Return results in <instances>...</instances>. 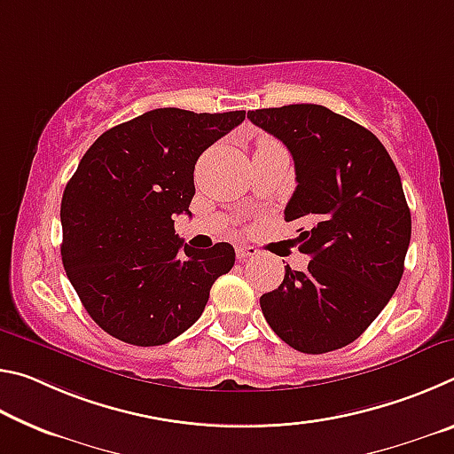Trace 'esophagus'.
<instances>
[{
    "instance_id": "obj_1",
    "label": "esophagus",
    "mask_w": 454,
    "mask_h": 454,
    "mask_svg": "<svg viewBox=\"0 0 454 454\" xmlns=\"http://www.w3.org/2000/svg\"><path fill=\"white\" fill-rule=\"evenodd\" d=\"M256 254H258V250L254 248V246H238V248H236V256L240 260L254 258Z\"/></svg>"
}]
</instances>
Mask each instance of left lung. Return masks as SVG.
<instances>
[{"instance_id":"left-lung-1","label":"left lung","mask_w":454,"mask_h":454,"mask_svg":"<svg viewBox=\"0 0 454 454\" xmlns=\"http://www.w3.org/2000/svg\"><path fill=\"white\" fill-rule=\"evenodd\" d=\"M248 118L292 153L298 186L284 218L302 222L298 250L312 258L306 272L286 266L260 309L292 348L322 355L347 347L403 278L411 210L401 176L371 129L325 106L264 107Z\"/></svg>"}]
</instances>
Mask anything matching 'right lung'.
<instances>
[{
    "mask_svg": "<svg viewBox=\"0 0 454 454\" xmlns=\"http://www.w3.org/2000/svg\"><path fill=\"white\" fill-rule=\"evenodd\" d=\"M244 118V110L158 107L110 128L83 153L61 198V262L110 336L136 347L170 342L232 270V246L192 248L176 234L174 214H190L200 153Z\"/></svg>",
    "mask_w": 454,
    "mask_h": 454,
    "instance_id": "obj_1",
    "label": "right lung"
}]
</instances>
